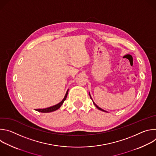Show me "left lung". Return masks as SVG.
<instances>
[{"label": "left lung", "mask_w": 156, "mask_h": 156, "mask_svg": "<svg viewBox=\"0 0 156 156\" xmlns=\"http://www.w3.org/2000/svg\"><path fill=\"white\" fill-rule=\"evenodd\" d=\"M89 94H90V98L92 99V101H93V99H92V98H91V94H90V93H89ZM93 104H94V105L97 107V108H98L99 110H101V111H103V112H107V111H105V110H103L102 108H100L99 107H98L95 103H94V102L93 101Z\"/></svg>", "instance_id": "1"}]
</instances>
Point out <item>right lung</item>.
I'll use <instances>...</instances> for the list:
<instances>
[{"label": "right lung", "instance_id": "obj_1", "mask_svg": "<svg viewBox=\"0 0 156 156\" xmlns=\"http://www.w3.org/2000/svg\"><path fill=\"white\" fill-rule=\"evenodd\" d=\"M68 93H69V90L66 91V94L63 98V99H62V101L59 102L58 104L55 105H53L52 107H48V108H40V109H36V111H38V112H42V113H48V112H54V111H55L57 110V109H58L61 105L63 104V102L66 100V97H67V94H68Z\"/></svg>", "mask_w": 156, "mask_h": 156}]
</instances>
